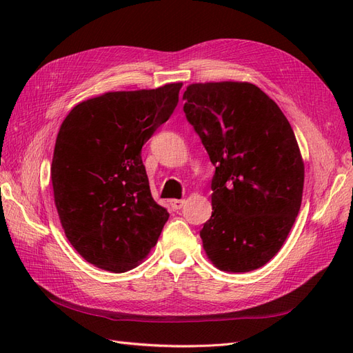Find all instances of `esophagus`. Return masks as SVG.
I'll return each instance as SVG.
<instances>
[{
    "label": "esophagus",
    "instance_id": "obj_1",
    "mask_svg": "<svg viewBox=\"0 0 353 353\" xmlns=\"http://www.w3.org/2000/svg\"><path fill=\"white\" fill-rule=\"evenodd\" d=\"M184 205H185V200H184V199H174V200H170V206H172L175 210L183 209Z\"/></svg>",
    "mask_w": 353,
    "mask_h": 353
}]
</instances>
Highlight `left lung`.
Here are the masks:
<instances>
[{"mask_svg": "<svg viewBox=\"0 0 353 353\" xmlns=\"http://www.w3.org/2000/svg\"><path fill=\"white\" fill-rule=\"evenodd\" d=\"M183 100L215 166L203 248L222 271L258 270L279 253L302 205L305 166L292 125L249 82L191 83Z\"/></svg>", "mask_w": 353, "mask_h": 353, "instance_id": "1", "label": "left lung"}]
</instances>
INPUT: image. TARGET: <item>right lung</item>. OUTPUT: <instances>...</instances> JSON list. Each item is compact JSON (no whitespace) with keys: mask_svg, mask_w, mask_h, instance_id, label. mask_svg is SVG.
I'll use <instances>...</instances> for the list:
<instances>
[{"mask_svg":"<svg viewBox=\"0 0 353 353\" xmlns=\"http://www.w3.org/2000/svg\"><path fill=\"white\" fill-rule=\"evenodd\" d=\"M183 83L105 92L70 110L51 183L61 227L85 261L125 272L154 248L169 213L152 197L141 148L178 104Z\"/></svg>","mask_w":353,"mask_h":353,"instance_id":"1","label":"right lung"}]
</instances>
